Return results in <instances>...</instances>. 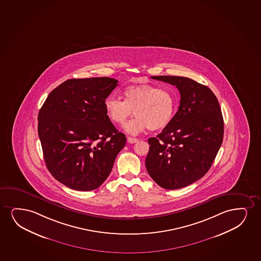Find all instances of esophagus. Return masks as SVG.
Returning a JSON list of instances; mask_svg holds the SVG:
<instances>
[{"label": "esophagus", "mask_w": 261, "mask_h": 261, "mask_svg": "<svg viewBox=\"0 0 261 261\" xmlns=\"http://www.w3.org/2000/svg\"><path fill=\"white\" fill-rule=\"evenodd\" d=\"M127 142H128L129 143H136V142H138V139L135 138V137H130V136H128V137H127Z\"/></svg>", "instance_id": "esophagus-1"}]
</instances>
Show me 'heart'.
<instances>
[{
    "label": "heart",
    "mask_w": 261,
    "mask_h": 261,
    "mask_svg": "<svg viewBox=\"0 0 261 261\" xmlns=\"http://www.w3.org/2000/svg\"><path fill=\"white\" fill-rule=\"evenodd\" d=\"M124 101L109 95L105 101L106 114L114 124L122 125L134 114L135 119L125 125V131L137 135L149 128H165L176 112V98L172 92L151 84L132 85L124 90Z\"/></svg>",
    "instance_id": "heart-1"
}]
</instances>
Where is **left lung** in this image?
I'll use <instances>...</instances> for the list:
<instances>
[{"label": "left lung", "instance_id": "8db88e82", "mask_svg": "<svg viewBox=\"0 0 261 261\" xmlns=\"http://www.w3.org/2000/svg\"><path fill=\"white\" fill-rule=\"evenodd\" d=\"M151 78L176 86L180 101L169 125L148 139L146 169L159 186L178 190L210 169L223 141V117L218 99L206 86L179 76Z\"/></svg>", "mask_w": 261, "mask_h": 261}]
</instances>
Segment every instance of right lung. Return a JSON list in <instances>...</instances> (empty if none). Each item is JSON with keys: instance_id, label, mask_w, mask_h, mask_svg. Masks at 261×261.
<instances>
[{"instance_id": "obj_1", "label": "right lung", "mask_w": 261, "mask_h": 261, "mask_svg": "<svg viewBox=\"0 0 261 261\" xmlns=\"http://www.w3.org/2000/svg\"><path fill=\"white\" fill-rule=\"evenodd\" d=\"M108 77L71 79L49 93L38 115L45 163L55 179L79 191L95 190L112 172L126 138L109 119Z\"/></svg>"}]
</instances>
